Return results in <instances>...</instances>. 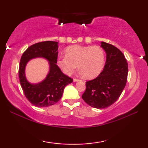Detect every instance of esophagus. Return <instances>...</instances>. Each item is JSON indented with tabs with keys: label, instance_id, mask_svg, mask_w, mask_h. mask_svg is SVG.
Listing matches in <instances>:
<instances>
[{
	"label": "esophagus",
	"instance_id": "1",
	"mask_svg": "<svg viewBox=\"0 0 148 148\" xmlns=\"http://www.w3.org/2000/svg\"><path fill=\"white\" fill-rule=\"evenodd\" d=\"M74 82H78V81H80L79 79H77V78H74Z\"/></svg>",
	"mask_w": 148,
	"mask_h": 148
}]
</instances>
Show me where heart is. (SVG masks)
<instances>
[{"instance_id": "1", "label": "heart", "mask_w": 148, "mask_h": 148, "mask_svg": "<svg viewBox=\"0 0 148 148\" xmlns=\"http://www.w3.org/2000/svg\"><path fill=\"white\" fill-rule=\"evenodd\" d=\"M65 56L57 60L58 66L66 75H71L77 66L84 76L92 78L103 69L105 57L103 49L99 46H70L65 49Z\"/></svg>"}]
</instances>
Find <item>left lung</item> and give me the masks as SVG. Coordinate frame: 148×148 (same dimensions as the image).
<instances>
[{"instance_id":"1","label":"left lung","mask_w":148,"mask_h":148,"mask_svg":"<svg viewBox=\"0 0 148 148\" xmlns=\"http://www.w3.org/2000/svg\"><path fill=\"white\" fill-rule=\"evenodd\" d=\"M101 46L106 51V64L96 78L86 82V91L82 96L90 106L99 109L108 108L118 99L128 75V64L122 52L104 42Z\"/></svg>"}]
</instances>
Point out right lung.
<instances>
[{
	"instance_id": "obj_1",
	"label": "right lung",
	"mask_w": 148,
	"mask_h": 148,
	"mask_svg": "<svg viewBox=\"0 0 148 148\" xmlns=\"http://www.w3.org/2000/svg\"><path fill=\"white\" fill-rule=\"evenodd\" d=\"M58 42L44 41L29 47L22 55L19 67V78L25 96L32 104L37 107H47L57 103L61 99L64 89L73 79L64 74L56 64L58 56ZM44 57L50 61V69L44 81L31 84L24 76V68L30 59Z\"/></svg>"
}]
</instances>
